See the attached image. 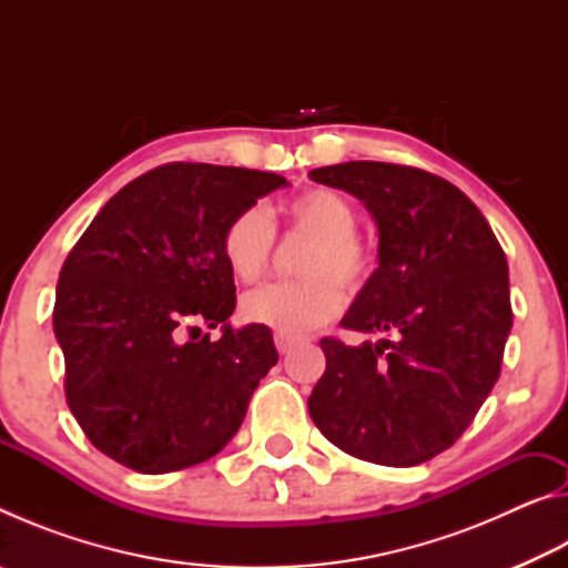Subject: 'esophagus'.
Instances as JSON below:
<instances>
[{
    "instance_id": "34e87169",
    "label": "esophagus",
    "mask_w": 568,
    "mask_h": 568,
    "mask_svg": "<svg viewBox=\"0 0 568 568\" xmlns=\"http://www.w3.org/2000/svg\"><path fill=\"white\" fill-rule=\"evenodd\" d=\"M295 345H297V341L287 338V335H283V333H275V348H277V353H281V355L291 353Z\"/></svg>"
}]
</instances>
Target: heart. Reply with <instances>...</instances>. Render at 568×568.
I'll return each instance as SVG.
<instances>
[{
    "instance_id": "1",
    "label": "heart",
    "mask_w": 568,
    "mask_h": 568,
    "mask_svg": "<svg viewBox=\"0 0 568 568\" xmlns=\"http://www.w3.org/2000/svg\"><path fill=\"white\" fill-rule=\"evenodd\" d=\"M291 230L313 237L303 261L305 281L271 283L243 297L250 323L267 325L291 338L311 333L341 313L343 291H361L373 271V250L355 233L358 213L348 197L328 187L297 192L281 207ZM275 227L261 207L237 213L223 230L220 253L240 283H255L267 273Z\"/></svg>"
}]
</instances>
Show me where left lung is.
<instances>
[{
	"instance_id": "8db88e82",
	"label": "left lung",
	"mask_w": 568,
	"mask_h": 568,
	"mask_svg": "<svg viewBox=\"0 0 568 568\" xmlns=\"http://www.w3.org/2000/svg\"><path fill=\"white\" fill-rule=\"evenodd\" d=\"M311 180L376 217L378 271L341 325L381 341L323 338L307 410L345 454L418 466L456 444L501 376L514 323L506 255L480 210L434 172L355 160Z\"/></svg>"
}]
</instances>
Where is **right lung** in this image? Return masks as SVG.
Instances as JSON below:
<instances>
[{"label":"right lung","instance_id":"1","mask_svg":"<svg viewBox=\"0 0 568 568\" xmlns=\"http://www.w3.org/2000/svg\"><path fill=\"white\" fill-rule=\"evenodd\" d=\"M283 185L273 172L168 162L112 195L70 250L52 323L67 406L104 456L155 476L237 434L277 351L265 325L225 323L235 283L220 237ZM220 322L217 342L191 338Z\"/></svg>","mask_w":568,"mask_h":568}]
</instances>
